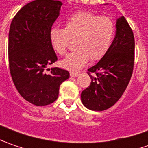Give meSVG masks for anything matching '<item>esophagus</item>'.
<instances>
[{
	"label": "esophagus",
	"mask_w": 148,
	"mask_h": 148,
	"mask_svg": "<svg viewBox=\"0 0 148 148\" xmlns=\"http://www.w3.org/2000/svg\"><path fill=\"white\" fill-rule=\"evenodd\" d=\"M70 76L73 77V78H77L79 76L78 73H74V72H70Z\"/></svg>",
	"instance_id": "obj_1"
}]
</instances>
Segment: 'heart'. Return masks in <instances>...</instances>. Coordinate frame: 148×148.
<instances>
[{
  "instance_id": "obj_1",
  "label": "heart",
  "mask_w": 148,
  "mask_h": 148,
  "mask_svg": "<svg viewBox=\"0 0 148 148\" xmlns=\"http://www.w3.org/2000/svg\"><path fill=\"white\" fill-rule=\"evenodd\" d=\"M115 35V25L109 17L91 12H78L71 16L65 28L54 27L49 31L52 48L59 55H64L70 40H76V51L61 61L62 67L77 72L86 64L89 58L101 60L110 48Z\"/></svg>"
}]
</instances>
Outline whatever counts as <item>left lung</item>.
Returning a JSON list of instances; mask_svg holds the SVG:
<instances>
[{
  "instance_id": "left-lung-1",
  "label": "left lung",
  "mask_w": 148,
  "mask_h": 148,
  "mask_svg": "<svg viewBox=\"0 0 148 148\" xmlns=\"http://www.w3.org/2000/svg\"><path fill=\"white\" fill-rule=\"evenodd\" d=\"M134 49L133 32L124 16H121L116 21V35L108 51L88 69L91 83L81 93L87 108L103 111L119 101L132 77Z\"/></svg>"
}]
</instances>
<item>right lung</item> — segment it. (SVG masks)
<instances>
[{
    "label": "right lung",
    "instance_id": "obj_1",
    "mask_svg": "<svg viewBox=\"0 0 148 148\" xmlns=\"http://www.w3.org/2000/svg\"><path fill=\"white\" fill-rule=\"evenodd\" d=\"M60 1L36 0L24 5L10 24L9 67L17 91L26 101L45 106L58 99L60 86L69 73L60 68L45 69L58 59L49 41V31L60 16Z\"/></svg>",
    "mask_w": 148,
    "mask_h": 148
}]
</instances>
